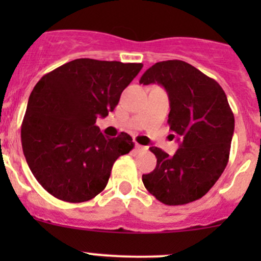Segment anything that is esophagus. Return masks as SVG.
<instances>
[{"label":"esophagus","mask_w":261,"mask_h":261,"mask_svg":"<svg viewBox=\"0 0 261 261\" xmlns=\"http://www.w3.org/2000/svg\"><path fill=\"white\" fill-rule=\"evenodd\" d=\"M144 150H146V147H145V146H143V145H139V144H135V151H136V152L144 151Z\"/></svg>","instance_id":"1"}]
</instances>
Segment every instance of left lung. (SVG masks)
<instances>
[{"instance_id": "left-lung-1", "label": "left lung", "mask_w": 261, "mask_h": 261, "mask_svg": "<svg viewBox=\"0 0 261 261\" xmlns=\"http://www.w3.org/2000/svg\"><path fill=\"white\" fill-rule=\"evenodd\" d=\"M151 83L167 91L168 123L180 145L173 156L150 147L156 167L143 174V183L162 203H189L202 198L225 170L235 118L220 84L183 60L155 63L140 78V84Z\"/></svg>"}]
</instances>
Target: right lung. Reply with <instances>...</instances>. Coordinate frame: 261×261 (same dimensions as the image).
<instances>
[{"label": "right lung", "instance_id": "1", "mask_svg": "<svg viewBox=\"0 0 261 261\" xmlns=\"http://www.w3.org/2000/svg\"><path fill=\"white\" fill-rule=\"evenodd\" d=\"M141 63L82 58L65 63L36 83L21 126V143L36 180L55 198L89 201L107 186L118 156L133 138H106L96 120L114 111Z\"/></svg>", "mask_w": 261, "mask_h": 261}]
</instances>
